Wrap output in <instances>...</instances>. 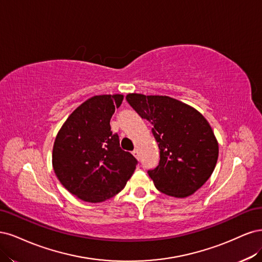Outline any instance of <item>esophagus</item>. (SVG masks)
Listing matches in <instances>:
<instances>
[{"instance_id": "1", "label": "esophagus", "mask_w": 262, "mask_h": 262, "mask_svg": "<svg viewBox=\"0 0 262 262\" xmlns=\"http://www.w3.org/2000/svg\"><path fill=\"white\" fill-rule=\"evenodd\" d=\"M133 155H134V157H135V158L139 159V152H138V150H137V149H135V150L133 151Z\"/></svg>"}]
</instances>
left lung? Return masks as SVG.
<instances>
[{
	"label": "left lung",
	"instance_id": "obj_1",
	"mask_svg": "<svg viewBox=\"0 0 262 262\" xmlns=\"http://www.w3.org/2000/svg\"><path fill=\"white\" fill-rule=\"evenodd\" d=\"M126 100L154 126L160 161L148 174L157 189L176 198L198 190L212 174L219 156L208 121L197 110L166 96L128 94Z\"/></svg>",
	"mask_w": 262,
	"mask_h": 262
}]
</instances>
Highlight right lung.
<instances>
[{
	"mask_svg": "<svg viewBox=\"0 0 262 262\" xmlns=\"http://www.w3.org/2000/svg\"><path fill=\"white\" fill-rule=\"evenodd\" d=\"M123 95L95 96L69 116L54 141L55 175L73 195L101 202L120 192L137 165L135 157L120 147L110 121Z\"/></svg>",
	"mask_w": 262,
	"mask_h": 262,
	"instance_id": "add662e5",
	"label": "right lung"
}]
</instances>
